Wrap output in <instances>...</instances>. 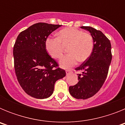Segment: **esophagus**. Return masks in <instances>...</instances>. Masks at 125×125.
<instances>
[{"label":"esophagus","mask_w":125,"mask_h":125,"mask_svg":"<svg viewBox=\"0 0 125 125\" xmlns=\"http://www.w3.org/2000/svg\"><path fill=\"white\" fill-rule=\"evenodd\" d=\"M72 71L71 70H66V75H69V74H71L72 73Z\"/></svg>","instance_id":"esophagus-1"}]
</instances>
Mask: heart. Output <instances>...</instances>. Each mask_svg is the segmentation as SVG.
I'll list each match as a JSON object with an SVG mask.
<instances>
[{
    "instance_id": "b5f03b06",
    "label": "heart",
    "mask_w": 125,
    "mask_h": 125,
    "mask_svg": "<svg viewBox=\"0 0 125 125\" xmlns=\"http://www.w3.org/2000/svg\"><path fill=\"white\" fill-rule=\"evenodd\" d=\"M69 54L62 57L59 65L64 69L70 68L81 62L86 60L91 56L94 47L92 36L75 28H66L58 33V37H47L45 48L49 56L59 59L62 56L63 46H68Z\"/></svg>"
}]
</instances>
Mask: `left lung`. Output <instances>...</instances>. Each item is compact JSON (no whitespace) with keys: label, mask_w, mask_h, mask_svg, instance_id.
I'll return each mask as SVG.
<instances>
[{"label":"left lung","mask_w":125,"mask_h":125,"mask_svg":"<svg viewBox=\"0 0 125 125\" xmlns=\"http://www.w3.org/2000/svg\"><path fill=\"white\" fill-rule=\"evenodd\" d=\"M81 29L90 33L94 41V47L91 56L76 68L78 83L69 88L71 95L78 100H86L94 96L102 87L108 75L112 59L110 41L100 31L89 26Z\"/></svg>","instance_id":"obj_1"}]
</instances>
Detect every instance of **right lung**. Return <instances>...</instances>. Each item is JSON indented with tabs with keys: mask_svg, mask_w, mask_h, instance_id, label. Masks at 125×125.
<instances>
[{
	"mask_svg": "<svg viewBox=\"0 0 125 125\" xmlns=\"http://www.w3.org/2000/svg\"><path fill=\"white\" fill-rule=\"evenodd\" d=\"M39 22L30 26L19 34L13 50L14 68L21 86L27 94L45 99L52 94L55 83L66 76L64 69L47 54L45 41L60 27Z\"/></svg>",
	"mask_w": 125,
	"mask_h": 125,
	"instance_id": "add662e5",
	"label": "right lung"
}]
</instances>
